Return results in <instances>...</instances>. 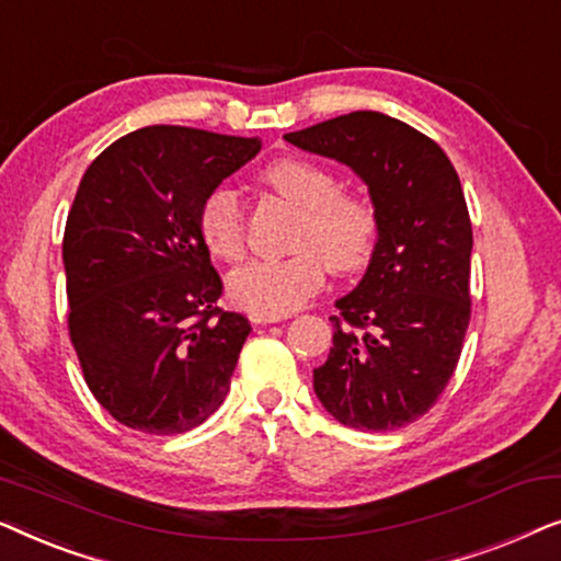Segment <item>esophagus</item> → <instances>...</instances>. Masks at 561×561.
Returning <instances> with one entry per match:
<instances>
[{
    "label": "esophagus",
    "instance_id": "esophagus-1",
    "mask_svg": "<svg viewBox=\"0 0 561 561\" xmlns=\"http://www.w3.org/2000/svg\"><path fill=\"white\" fill-rule=\"evenodd\" d=\"M286 317H278V313H250L252 324H275V321H283Z\"/></svg>",
    "mask_w": 561,
    "mask_h": 561
}]
</instances>
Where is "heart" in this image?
<instances>
[{
	"instance_id": "heart-1",
	"label": "heart",
	"mask_w": 561,
	"mask_h": 561,
	"mask_svg": "<svg viewBox=\"0 0 561 561\" xmlns=\"http://www.w3.org/2000/svg\"><path fill=\"white\" fill-rule=\"evenodd\" d=\"M263 183L301 209L294 255L252 260L229 275V298L252 313H290L324 280V265L336 275L363 271L378 242V214L355 194H342L327 168L301 158H280L265 168ZM198 229L214 255H244V211L240 196L221 186L206 196Z\"/></svg>"
}]
</instances>
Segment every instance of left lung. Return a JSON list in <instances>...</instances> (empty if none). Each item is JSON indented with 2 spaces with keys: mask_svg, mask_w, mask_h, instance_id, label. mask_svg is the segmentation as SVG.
<instances>
[{
  "mask_svg": "<svg viewBox=\"0 0 561 561\" xmlns=\"http://www.w3.org/2000/svg\"><path fill=\"white\" fill-rule=\"evenodd\" d=\"M283 137L347 165L378 214L363 280L334 304V347L313 370V393L344 426L393 432L432 409L470 324L472 225L462 183L439 145L380 112Z\"/></svg>",
  "mask_w": 561,
  "mask_h": 561,
  "instance_id": "1",
  "label": "left lung"
}]
</instances>
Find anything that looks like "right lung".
Returning <instances> with one entry per match:
<instances>
[{
    "label": "right lung",
    "instance_id": "1",
    "mask_svg": "<svg viewBox=\"0 0 561 561\" xmlns=\"http://www.w3.org/2000/svg\"><path fill=\"white\" fill-rule=\"evenodd\" d=\"M260 137L152 125L112 142L68 211V329L83 378L119 424L183 434L225 403L250 321L221 311L198 217Z\"/></svg>",
    "mask_w": 561,
    "mask_h": 561
}]
</instances>
